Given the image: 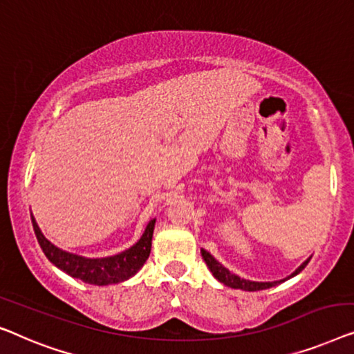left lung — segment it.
<instances>
[{
    "instance_id": "obj_1",
    "label": "left lung",
    "mask_w": 354,
    "mask_h": 354,
    "mask_svg": "<svg viewBox=\"0 0 354 354\" xmlns=\"http://www.w3.org/2000/svg\"><path fill=\"white\" fill-rule=\"evenodd\" d=\"M201 253H202V258L203 261L207 263L208 270L212 271V274L215 276V279H218V281L225 283V286L231 287V288H241V290H245V292H257V290H265V288H271L277 286V283L281 282H286L287 279H290L293 276H297L298 272H301L303 270H305V266L310 263L311 257L308 258V260H305L301 263L300 266L297 268L295 271L292 272L290 276H287L286 279H281V281H272V282H257V281H248V279H243V277H239L237 274H232L231 271L227 270V268H225L221 265L220 261L216 260L215 257L212 255V253H208L207 250H203V248H201Z\"/></svg>"
}]
</instances>
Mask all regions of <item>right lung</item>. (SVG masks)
Instances as JSON below:
<instances>
[{
  "label": "right lung",
  "mask_w": 354,
  "mask_h": 354,
  "mask_svg": "<svg viewBox=\"0 0 354 354\" xmlns=\"http://www.w3.org/2000/svg\"><path fill=\"white\" fill-rule=\"evenodd\" d=\"M32 225L35 236L38 239L39 247L49 261L66 274L80 279V281L93 283V286H111L128 281L141 270L144 263L151 255L153 227H156V218L147 223L142 236L139 241L129 247L128 250L117 253V255L106 258H86L77 253L62 250L49 242L39 229L37 220L32 215Z\"/></svg>",
  "instance_id": "right-lung-1"
}]
</instances>
